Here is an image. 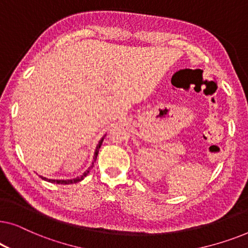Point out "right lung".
Masks as SVG:
<instances>
[{
	"label": "right lung",
	"mask_w": 248,
	"mask_h": 248,
	"mask_svg": "<svg viewBox=\"0 0 248 248\" xmlns=\"http://www.w3.org/2000/svg\"><path fill=\"white\" fill-rule=\"evenodd\" d=\"M105 138V137H104ZM104 138H101V140L99 141V143H98V145H97V148H96V151H94V157H93V165L90 166L89 168H88V170H86L83 172V175L81 176V177H77V178H74V179H67V181H59V179H48V178H46V177H42L43 179H45V181H47V182H50V183H56V184H73V183H78V182H80V181H82V179L86 177V176L89 174V171H90V169L93 167V162L96 161V159H97V155H98V152H99V149H100V147H101V143H103V141H104Z\"/></svg>",
	"instance_id": "1"
}]
</instances>
